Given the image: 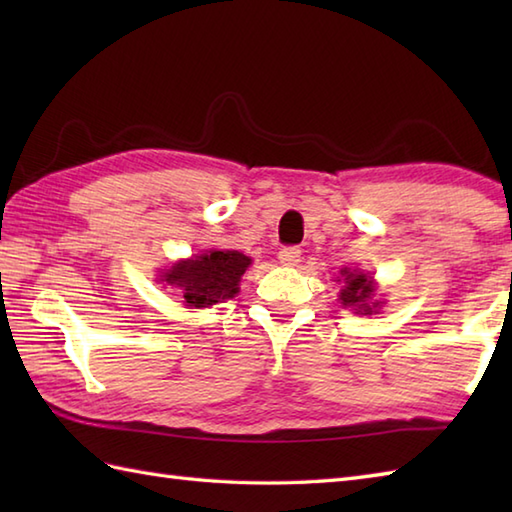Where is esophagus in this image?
I'll return each mask as SVG.
<instances>
[{"label": "esophagus", "instance_id": "34e87169", "mask_svg": "<svg viewBox=\"0 0 512 512\" xmlns=\"http://www.w3.org/2000/svg\"><path fill=\"white\" fill-rule=\"evenodd\" d=\"M277 259H279V264H284V266H297L301 262V250L297 246H286L279 250Z\"/></svg>", "mask_w": 512, "mask_h": 512}]
</instances>
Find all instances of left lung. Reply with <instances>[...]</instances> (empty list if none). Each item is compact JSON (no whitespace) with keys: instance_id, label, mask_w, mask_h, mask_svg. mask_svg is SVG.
I'll return each mask as SVG.
<instances>
[{"instance_id":"1","label":"left lung","mask_w":512,"mask_h":512,"mask_svg":"<svg viewBox=\"0 0 512 512\" xmlns=\"http://www.w3.org/2000/svg\"><path fill=\"white\" fill-rule=\"evenodd\" d=\"M341 277H343V288L339 292V299L345 308L356 310V314H372L380 308V303L383 301L374 299L376 286L372 277H367L365 273H358V270H350V268H343Z\"/></svg>"}]
</instances>
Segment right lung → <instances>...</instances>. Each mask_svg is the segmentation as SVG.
<instances>
[{
	"label": "right lung",
	"instance_id": "add662e5",
	"mask_svg": "<svg viewBox=\"0 0 512 512\" xmlns=\"http://www.w3.org/2000/svg\"><path fill=\"white\" fill-rule=\"evenodd\" d=\"M253 259L239 250H206V253L173 264L160 281L180 290L187 308H211L239 292V281Z\"/></svg>",
	"mask_w": 512,
	"mask_h": 512
}]
</instances>
